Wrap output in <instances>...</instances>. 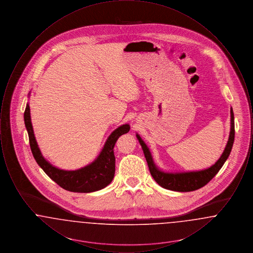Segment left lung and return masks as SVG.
I'll use <instances>...</instances> for the list:
<instances>
[{
    "instance_id": "obj_1",
    "label": "left lung",
    "mask_w": 253,
    "mask_h": 253,
    "mask_svg": "<svg viewBox=\"0 0 253 253\" xmlns=\"http://www.w3.org/2000/svg\"><path fill=\"white\" fill-rule=\"evenodd\" d=\"M234 134H235L234 115H233L232 108H230V132H229V140L225 147V150L222 156L210 168L201 169V170L183 171V172L182 171L169 172V171L161 170L155 164L148 146L145 144L144 141L139 136V134L136 133V137L142 147L150 172L157 184L167 190L186 193V192H193L204 187L206 184H208L216 175L217 172L220 170V169L222 168V166L224 165V163L229 157V154L232 149V145L234 142Z\"/></svg>"
}]
</instances>
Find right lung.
Listing matches in <instances>:
<instances>
[{"label": "right lung", "mask_w": 253, "mask_h": 253, "mask_svg": "<svg viewBox=\"0 0 253 253\" xmlns=\"http://www.w3.org/2000/svg\"><path fill=\"white\" fill-rule=\"evenodd\" d=\"M24 119L31 152L37 163L62 189L74 193H93L107 187L112 182L116 170L114 147L121 135L130 131L129 124L121 125L109 135L100 154L92 163L75 170H65L53 166L42 157L35 138L28 103L25 107Z\"/></svg>", "instance_id": "1"}]
</instances>
